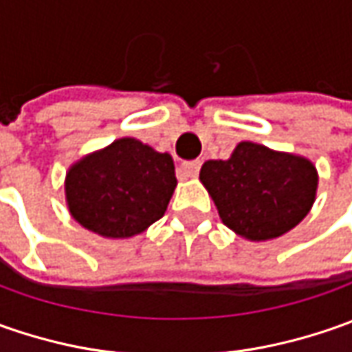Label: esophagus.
<instances>
[{"label":"esophagus","instance_id":"1","mask_svg":"<svg viewBox=\"0 0 352 352\" xmlns=\"http://www.w3.org/2000/svg\"><path fill=\"white\" fill-rule=\"evenodd\" d=\"M199 168H201L199 160H190V162H182L180 172H182L184 178H196L197 174H199Z\"/></svg>","mask_w":352,"mask_h":352}]
</instances>
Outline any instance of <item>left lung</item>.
<instances>
[{
  "mask_svg": "<svg viewBox=\"0 0 352 352\" xmlns=\"http://www.w3.org/2000/svg\"><path fill=\"white\" fill-rule=\"evenodd\" d=\"M199 180L221 221L250 241L276 239L296 227L318 190V172L309 160L254 142H239L229 160H208Z\"/></svg>",
  "mask_w": 352,
  "mask_h": 352,
  "instance_id": "obj_1",
  "label": "left lung"
}]
</instances>
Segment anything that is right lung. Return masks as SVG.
Segmentation results:
<instances>
[{"label":"right lung","mask_w":352,"mask_h":352,"mask_svg":"<svg viewBox=\"0 0 352 352\" xmlns=\"http://www.w3.org/2000/svg\"><path fill=\"white\" fill-rule=\"evenodd\" d=\"M176 188L174 162L137 139H119L82 158L66 174L76 221L111 239L139 235L158 221Z\"/></svg>","instance_id":"add662e5"}]
</instances>
